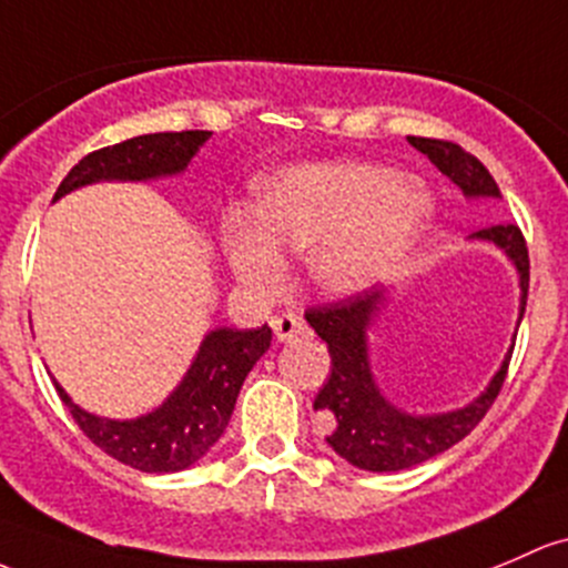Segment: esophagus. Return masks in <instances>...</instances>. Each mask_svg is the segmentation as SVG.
Here are the masks:
<instances>
[{
  "mask_svg": "<svg viewBox=\"0 0 568 568\" xmlns=\"http://www.w3.org/2000/svg\"><path fill=\"white\" fill-rule=\"evenodd\" d=\"M272 329H274V337H277L280 343H291L294 337H302V334H307V324H304L300 315L283 313V315H274Z\"/></svg>",
  "mask_w": 568,
  "mask_h": 568,
  "instance_id": "34e87169",
  "label": "esophagus"
}]
</instances>
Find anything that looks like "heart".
<instances>
[{"label":"heart","instance_id":"heart-1","mask_svg":"<svg viewBox=\"0 0 568 568\" xmlns=\"http://www.w3.org/2000/svg\"><path fill=\"white\" fill-rule=\"evenodd\" d=\"M435 204L416 179L375 163H304L261 176L250 209H231L220 244L244 288L274 291L285 255L307 250L310 280L324 294L378 285L433 223Z\"/></svg>","mask_w":568,"mask_h":568}]
</instances>
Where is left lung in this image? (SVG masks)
<instances>
[{
	"label": "left lung",
	"mask_w": 568,
	"mask_h": 568,
	"mask_svg": "<svg viewBox=\"0 0 568 568\" xmlns=\"http://www.w3.org/2000/svg\"><path fill=\"white\" fill-rule=\"evenodd\" d=\"M408 143L427 154L438 165L440 174L449 176L463 190L465 199H500V190L489 171L463 146L452 141L416 139V135H408ZM470 239L504 250L506 258L517 268V277H520L517 326H520L525 300H528V247H525L520 229L517 225H489V229L470 234ZM386 307H389V288H369L337 304L310 307L304 313L315 334L326 339L332 356L329 381L313 403L315 410L332 416L334 427L326 435V444L351 465L362 470H375V474L419 465L463 440L485 419L489 405L498 397L511 359V348H515L511 345L498 373L489 378L487 389L468 405L444 410V414H408V410L397 408L392 399H386L375 381L373 367H369L367 332Z\"/></svg>",
	"instance_id": "left-lung-1"
}]
</instances>
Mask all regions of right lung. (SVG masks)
I'll return each instance as SVG.
<instances>
[{"label": "right lung", "instance_id": "obj_1", "mask_svg": "<svg viewBox=\"0 0 568 568\" xmlns=\"http://www.w3.org/2000/svg\"><path fill=\"white\" fill-rule=\"evenodd\" d=\"M209 130L152 133L98 149L62 179L53 201L94 182H152L179 176L209 141ZM272 345V329H231L217 326L206 332L195 359L179 386L149 414L135 419H109L83 410L53 381L59 397L73 414L94 446L143 474H176L190 468L212 449L229 427L231 414L253 364Z\"/></svg>", "mask_w": 568, "mask_h": 568}]
</instances>
